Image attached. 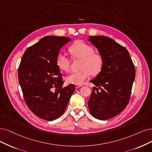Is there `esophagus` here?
Returning a JSON list of instances; mask_svg holds the SVG:
<instances>
[{
    "label": "esophagus",
    "mask_w": 152,
    "mask_h": 152,
    "mask_svg": "<svg viewBox=\"0 0 152 152\" xmlns=\"http://www.w3.org/2000/svg\"><path fill=\"white\" fill-rule=\"evenodd\" d=\"M81 86H82V85H75L76 88H78L81 87Z\"/></svg>",
    "instance_id": "esophagus-1"
}]
</instances>
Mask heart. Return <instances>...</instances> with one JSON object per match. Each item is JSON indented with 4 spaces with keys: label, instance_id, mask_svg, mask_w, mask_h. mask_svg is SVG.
I'll return each mask as SVG.
<instances>
[{
    "label": "heart",
    "instance_id": "1",
    "mask_svg": "<svg viewBox=\"0 0 152 152\" xmlns=\"http://www.w3.org/2000/svg\"><path fill=\"white\" fill-rule=\"evenodd\" d=\"M69 52L73 59H81L80 71L69 74L66 77V83L72 85H81L90 75L96 76L102 71L104 59L100 54L94 53L91 45L83 41H77L69 46ZM56 65L62 71L67 72L70 69L71 60L65 54H59L56 57Z\"/></svg>",
    "mask_w": 152,
    "mask_h": 152
}]
</instances>
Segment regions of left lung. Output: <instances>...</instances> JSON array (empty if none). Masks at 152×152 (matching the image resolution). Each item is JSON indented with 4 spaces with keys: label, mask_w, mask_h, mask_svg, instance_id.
I'll list each match as a JSON object with an SVG mask.
<instances>
[{
    "label": "left lung",
    "mask_w": 152,
    "mask_h": 152,
    "mask_svg": "<svg viewBox=\"0 0 152 152\" xmlns=\"http://www.w3.org/2000/svg\"><path fill=\"white\" fill-rule=\"evenodd\" d=\"M104 59L99 74L91 80L93 87L88 102L89 112L106 120L124 110L130 98L135 68L127 49L108 37L90 36L88 39Z\"/></svg>",
    "instance_id": "obj_1"
}]
</instances>
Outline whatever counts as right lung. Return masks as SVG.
I'll use <instances>...</instances> for the list:
<instances>
[{
  "label": "right lung",
  "instance_id": "obj_1",
  "mask_svg": "<svg viewBox=\"0 0 152 152\" xmlns=\"http://www.w3.org/2000/svg\"><path fill=\"white\" fill-rule=\"evenodd\" d=\"M70 41L64 36L44 37L28 48L22 58L19 85L28 107L41 119L53 121L61 116L75 90L74 85L62 87L64 81L56 63L61 48Z\"/></svg>",
  "mask_w": 152,
  "mask_h": 152
}]
</instances>
